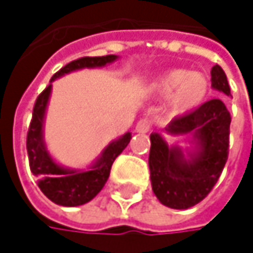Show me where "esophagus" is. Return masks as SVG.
<instances>
[{
    "label": "esophagus",
    "mask_w": 253,
    "mask_h": 253,
    "mask_svg": "<svg viewBox=\"0 0 253 253\" xmlns=\"http://www.w3.org/2000/svg\"><path fill=\"white\" fill-rule=\"evenodd\" d=\"M151 126H152L151 120H148V119H142V120H139V122H137V125H136V127H134V130H136L137 133H148V131L151 130Z\"/></svg>",
    "instance_id": "34e87169"
}]
</instances>
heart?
<instances>
[{
  "label": "heart",
  "mask_w": 253,
  "mask_h": 253,
  "mask_svg": "<svg viewBox=\"0 0 253 253\" xmlns=\"http://www.w3.org/2000/svg\"><path fill=\"white\" fill-rule=\"evenodd\" d=\"M151 87L157 95L169 96L171 110L183 114L198 108L205 101L210 92V79L202 72L171 69L157 77Z\"/></svg>",
  "instance_id": "b5f03b06"
}]
</instances>
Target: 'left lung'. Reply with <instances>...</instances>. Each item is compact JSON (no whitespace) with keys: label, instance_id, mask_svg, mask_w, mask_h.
<instances>
[{"label":"left lung","instance_id":"obj_1","mask_svg":"<svg viewBox=\"0 0 253 253\" xmlns=\"http://www.w3.org/2000/svg\"><path fill=\"white\" fill-rule=\"evenodd\" d=\"M211 86L230 96L227 76L218 64L211 70ZM230 122L227 107L215 98L166 127L169 134L190 136L189 149L170 146L160 133H151V184L163 205L187 210L212 190L227 161Z\"/></svg>","mask_w":253,"mask_h":253}]
</instances>
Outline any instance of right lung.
Returning <instances> with one entry per match:
<instances>
[{"label":"right lung","mask_w":253,"mask_h":253,"mask_svg":"<svg viewBox=\"0 0 253 253\" xmlns=\"http://www.w3.org/2000/svg\"><path fill=\"white\" fill-rule=\"evenodd\" d=\"M117 55H105V57H83L69 63L60 72L51 77L46 89L38 96L33 116L27 131V155L29 166L38 180V186L42 193L51 199L54 204L61 207H79L89 201H92L104 187L110 177V170L114 160L123 152L131 139V133L120 136L113 140L95 160L92 166L84 170L67 169L55 163V160L49 155L45 140H43V120L48 107V101L52 90V82L58 77L69 75L72 72L82 69H96L104 67L110 63H114Z\"/></svg>","instance_id":"right-lung-1"}]
</instances>
